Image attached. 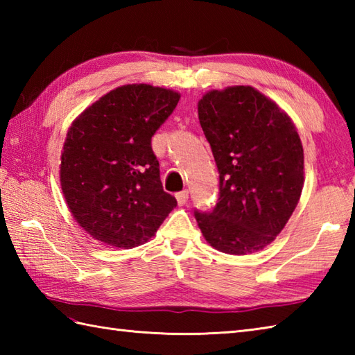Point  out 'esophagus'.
<instances>
[{"mask_svg": "<svg viewBox=\"0 0 355 355\" xmlns=\"http://www.w3.org/2000/svg\"><path fill=\"white\" fill-rule=\"evenodd\" d=\"M187 200H189V192H187V191H183V192H178L177 193V201H178L180 206H184L186 202H187Z\"/></svg>", "mask_w": 355, "mask_h": 355, "instance_id": "34e87169", "label": "esophagus"}]
</instances>
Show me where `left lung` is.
Wrapping results in <instances>:
<instances>
[{"instance_id":"left-lung-1","label":"left lung","mask_w":355,"mask_h":355,"mask_svg":"<svg viewBox=\"0 0 355 355\" xmlns=\"http://www.w3.org/2000/svg\"><path fill=\"white\" fill-rule=\"evenodd\" d=\"M198 119L212 149L220 193L210 212L195 210L216 250H262L285 227L304 187V148L291 119L253 87L209 92Z\"/></svg>"}]
</instances>
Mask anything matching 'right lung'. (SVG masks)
Masks as SVG:
<instances>
[{
    "label": "right lung",
    "mask_w": 355,
    "mask_h": 355,
    "mask_svg": "<svg viewBox=\"0 0 355 355\" xmlns=\"http://www.w3.org/2000/svg\"><path fill=\"white\" fill-rule=\"evenodd\" d=\"M180 94L148 84L119 87L74 120L61 155V187L74 220L94 239L132 248L177 206L163 191L150 139Z\"/></svg>",
    "instance_id": "right-lung-1"
}]
</instances>
